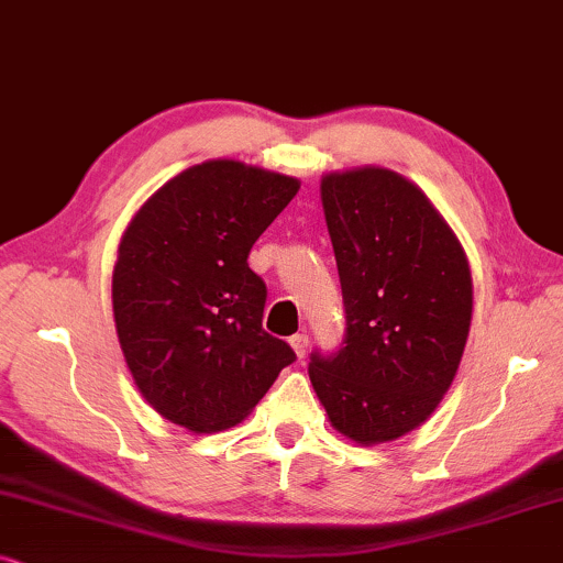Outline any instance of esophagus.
I'll use <instances>...</instances> for the list:
<instances>
[{
  "label": "esophagus",
  "mask_w": 563,
  "mask_h": 563,
  "mask_svg": "<svg viewBox=\"0 0 563 563\" xmlns=\"http://www.w3.org/2000/svg\"><path fill=\"white\" fill-rule=\"evenodd\" d=\"M290 347H294L298 357H303L306 347H309V334H294V336H290Z\"/></svg>",
  "instance_id": "esophagus-1"
}]
</instances>
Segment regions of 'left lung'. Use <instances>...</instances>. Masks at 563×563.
<instances>
[{"label": "left lung", "instance_id": "left-lung-1", "mask_svg": "<svg viewBox=\"0 0 563 563\" xmlns=\"http://www.w3.org/2000/svg\"><path fill=\"white\" fill-rule=\"evenodd\" d=\"M321 206L347 329L340 352H311L309 378L334 430L388 443L453 384L474 311L468 260L430 198L391 169L329 172Z\"/></svg>", "mask_w": 563, "mask_h": 563}]
</instances>
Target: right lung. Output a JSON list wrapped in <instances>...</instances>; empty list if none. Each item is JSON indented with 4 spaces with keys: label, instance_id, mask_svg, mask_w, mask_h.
I'll return each instance as SVG.
<instances>
[{
    "label": "right lung",
    "instance_id": "1",
    "mask_svg": "<svg viewBox=\"0 0 563 563\" xmlns=\"http://www.w3.org/2000/svg\"><path fill=\"white\" fill-rule=\"evenodd\" d=\"M296 177L211 159L164 183L118 246L112 317L139 391L190 432L234 427L296 360L262 329L267 288L250 250Z\"/></svg>",
    "mask_w": 563,
    "mask_h": 563
}]
</instances>
